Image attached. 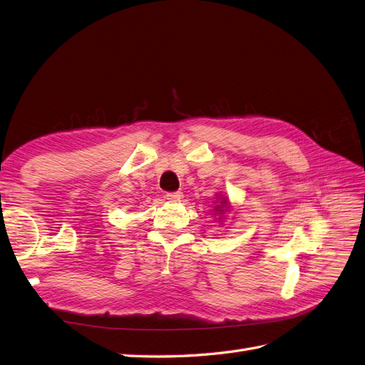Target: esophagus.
Masks as SVG:
<instances>
[{
  "instance_id": "1",
  "label": "esophagus",
  "mask_w": 365,
  "mask_h": 365,
  "mask_svg": "<svg viewBox=\"0 0 365 365\" xmlns=\"http://www.w3.org/2000/svg\"><path fill=\"white\" fill-rule=\"evenodd\" d=\"M165 197H166V200H170V202H180L183 199V194L180 191H177V192H168Z\"/></svg>"
}]
</instances>
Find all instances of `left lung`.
<instances>
[{
	"label": "left lung",
	"instance_id": "8db88e82",
	"mask_svg": "<svg viewBox=\"0 0 365 365\" xmlns=\"http://www.w3.org/2000/svg\"><path fill=\"white\" fill-rule=\"evenodd\" d=\"M214 210H212V215H217L218 218V223L225 222V217L229 211H232V206H231V202H229V199L226 195H222V194H215V202H214Z\"/></svg>",
	"mask_w": 365,
	"mask_h": 365
}]
</instances>
